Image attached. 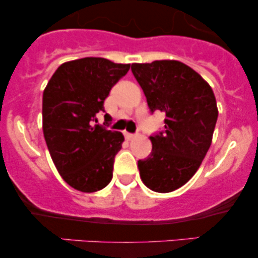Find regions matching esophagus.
<instances>
[{
	"mask_svg": "<svg viewBox=\"0 0 258 258\" xmlns=\"http://www.w3.org/2000/svg\"><path fill=\"white\" fill-rule=\"evenodd\" d=\"M125 137H126V139H128V141H130V139H133V138H135V137H136V135H135V133L125 132Z\"/></svg>",
	"mask_w": 258,
	"mask_h": 258,
	"instance_id": "34e87169",
	"label": "esophagus"
}]
</instances>
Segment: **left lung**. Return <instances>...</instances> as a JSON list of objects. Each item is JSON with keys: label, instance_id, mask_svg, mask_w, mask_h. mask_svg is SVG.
I'll list each match as a JSON object with an SVG mask.
<instances>
[{"label": "left lung", "instance_id": "left-lung-1", "mask_svg": "<svg viewBox=\"0 0 258 258\" xmlns=\"http://www.w3.org/2000/svg\"><path fill=\"white\" fill-rule=\"evenodd\" d=\"M150 112L165 114V128L150 136L153 149L138 160L141 178L158 193H170L194 176L212 142L218 110L210 85L178 60L132 64Z\"/></svg>", "mask_w": 258, "mask_h": 258}]
</instances>
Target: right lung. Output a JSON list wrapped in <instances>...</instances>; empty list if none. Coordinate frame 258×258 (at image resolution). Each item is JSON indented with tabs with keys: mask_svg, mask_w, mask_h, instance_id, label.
<instances>
[{
	"mask_svg": "<svg viewBox=\"0 0 258 258\" xmlns=\"http://www.w3.org/2000/svg\"><path fill=\"white\" fill-rule=\"evenodd\" d=\"M130 64L87 57L61 64L43 91L42 127L59 174L74 189L93 193L112 178L123 135L94 125L104 100ZM109 119V114L104 115ZM108 126V123H106Z\"/></svg>",
	"mask_w": 258,
	"mask_h": 258,
	"instance_id": "add662e5",
	"label": "right lung"
}]
</instances>
